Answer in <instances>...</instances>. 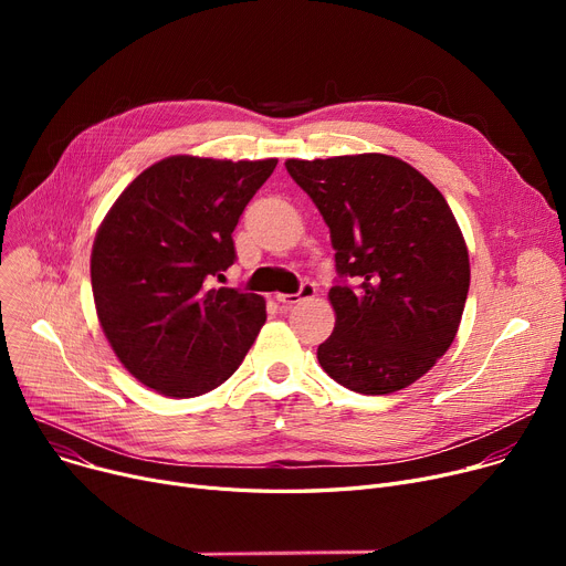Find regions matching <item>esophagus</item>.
Here are the masks:
<instances>
[{"label": "esophagus", "instance_id": "esophagus-1", "mask_svg": "<svg viewBox=\"0 0 566 566\" xmlns=\"http://www.w3.org/2000/svg\"><path fill=\"white\" fill-rule=\"evenodd\" d=\"M314 293H316V286H314L312 282H303L298 293H277V303L289 310V307H293V305H298L301 301L314 298Z\"/></svg>", "mask_w": 566, "mask_h": 566}]
</instances>
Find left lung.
Here are the masks:
<instances>
[{
  "label": "left lung",
  "mask_w": 566,
  "mask_h": 566,
  "mask_svg": "<svg viewBox=\"0 0 566 566\" xmlns=\"http://www.w3.org/2000/svg\"><path fill=\"white\" fill-rule=\"evenodd\" d=\"M331 227L337 321L316 355L360 395H390L422 378L457 337L470 289L463 233L438 188L382 156L286 160Z\"/></svg>",
  "instance_id": "obj_1"
}]
</instances>
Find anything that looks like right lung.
Masks as SVG:
<instances>
[{
	"label": "right lung",
	"instance_id": "obj_1",
	"mask_svg": "<svg viewBox=\"0 0 566 566\" xmlns=\"http://www.w3.org/2000/svg\"><path fill=\"white\" fill-rule=\"evenodd\" d=\"M275 165L171 156L109 208L92 252L96 312L116 358L146 388L190 399L241 367L265 301L208 282L235 261L231 233Z\"/></svg>",
	"mask_w": 566,
	"mask_h": 566
}]
</instances>
